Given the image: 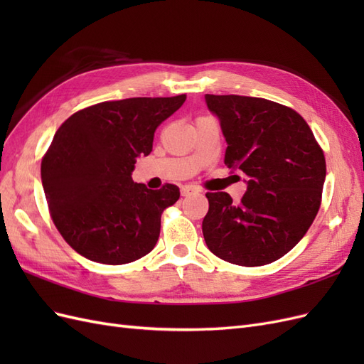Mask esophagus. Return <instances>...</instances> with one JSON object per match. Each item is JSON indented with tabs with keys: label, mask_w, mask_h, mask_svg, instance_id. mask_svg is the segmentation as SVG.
<instances>
[{
	"label": "esophagus",
	"mask_w": 364,
	"mask_h": 364,
	"mask_svg": "<svg viewBox=\"0 0 364 364\" xmlns=\"http://www.w3.org/2000/svg\"><path fill=\"white\" fill-rule=\"evenodd\" d=\"M194 193H197V190L194 188V186L193 185H185V186H182V188H181V194L182 196H191V194H194Z\"/></svg>",
	"instance_id": "esophagus-1"
}]
</instances>
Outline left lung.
I'll return each mask as SVG.
<instances>
[{"label": "left lung", "mask_w": 364, "mask_h": 364, "mask_svg": "<svg viewBox=\"0 0 364 364\" xmlns=\"http://www.w3.org/2000/svg\"><path fill=\"white\" fill-rule=\"evenodd\" d=\"M228 142V168L246 174L240 203L206 193L202 230L208 249L237 266H264L290 252L310 229L322 202L326 162L306 121L266 98L205 95Z\"/></svg>", "instance_id": "8db88e82"}]
</instances>
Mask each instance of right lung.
Masks as SVG:
<instances>
[{"label": "right lung", "mask_w": 364, "mask_h": 364, "mask_svg": "<svg viewBox=\"0 0 364 364\" xmlns=\"http://www.w3.org/2000/svg\"><path fill=\"white\" fill-rule=\"evenodd\" d=\"M185 100L182 94L97 103L58 129L41 178L54 226L82 257L118 266L155 247L164 209L181 193L173 183L149 190L132 181V171L151 151L158 126Z\"/></svg>", "instance_id": "add662e5"}]
</instances>
